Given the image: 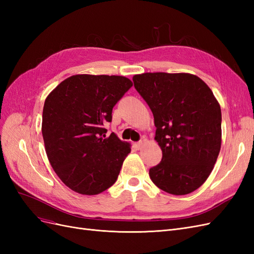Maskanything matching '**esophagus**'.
Instances as JSON below:
<instances>
[{
	"mask_svg": "<svg viewBox=\"0 0 254 254\" xmlns=\"http://www.w3.org/2000/svg\"><path fill=\"white\" fill-rule=\"evenodd\" d=\"M142 145H143V141H142V140H141V141H139V142L134 143V146H135V148H136V149H140V148L142 147Z\"/></svg>",
	"mask_w": 254,
	"mask_h": 254,
	"instance_id": "34e87169",
	"label": "esophagus"
}]
</instances>
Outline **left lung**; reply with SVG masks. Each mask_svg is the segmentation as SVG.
Returning <instances> with one entry per match:
<instances>
[{"mask_svg":"<svg viewBox=\"0 0 254 254\" xmlns=\"http://www.w3.org/2000/svg\"><path fill=\"white\" fill-rule=\"evenodd\" d=\"M147 103L162 160L149 170L151 181L173 195H187L210 176L221 145V110L211 89L195 75L144 73L133 76Z\"/></svg>","mask_w":254,"mask_h":254,"instance_id":"8db88e82","label":"left lung"}]
</instances>
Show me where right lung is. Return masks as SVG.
<instances>
[{
	"label": "right lung",
	"mask_w": 254,
	"mask_h": 254,
	"mask_svg": "<svg viewBox=\"0 0 254 254\" xmlns=\"http://www.w3.org/2000/svg\"><path fill=\"white\" fill-rule=\"evenodd\" d=\"M132 82L124 76L75 75L54 89L44 102L42 135L50 163L67 188L96 195L117 181L130 146L106 123Z\"/></svg>",
	"instance_id": "1"
}]
</instances>
